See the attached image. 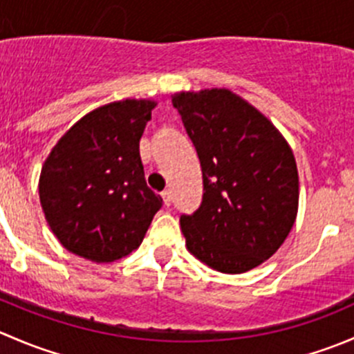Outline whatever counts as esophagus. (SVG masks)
I'll return each instance as SVG.
<instances>
[{
    "label": "esophagus",
    "mask_w": 354,
    "mask_h": 354,
    "mask_svg": "<svg viewBox=\"0 0 354 354\" xmlns=\"http://www.w3.org/2000/svg\"><path fill=\"white\" fill-rule=\"evenodd\" d=\"M160 197H162L164 205H166V207L171 205V200H173V197H171V192L169 190H164L162 194H160Z\"/></svg>",
    "instance_id": "obj_1"
}]
</instances>
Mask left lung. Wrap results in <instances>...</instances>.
Returning a JSON list of instances; mask_svg holds the SVG:
<instances>
[{"label": "left lung", "instance_id": "8db88e82", "mask_svg": "<svg viewBox=\"0 0 354 354\" xmlns=\"http://www.w3.org/2000/svg\"><path fill=\"white\" fill-rule=\"evenodd\" d=\"M202 167V203L180 217L187 246L224 274L272 257L298 212V169L283 135L226 88L173 97Z\"/></svg>", "mask_w": 354, "mask_h": 354}]
</instances>
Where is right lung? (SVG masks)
I'll use <instances>...</instances> for the list:
<instances>
[{"instance_id": "right-lung-1", "label": "right lung", "mask_w": 354, "mask_h": 354, "mask_svg": "<svg viewBox=\"0 0 354 354\" xmlns=\"http://www.w3.org/2000/svg\"><path fill=\"white\" fill-rule=\"evenodd\" d=\"M156 102L127 99L85 114L41 171L39 197L59 243L92 262L138 248L162 207L145 183L140 137Z\"/></svg>"}]
</instances>
